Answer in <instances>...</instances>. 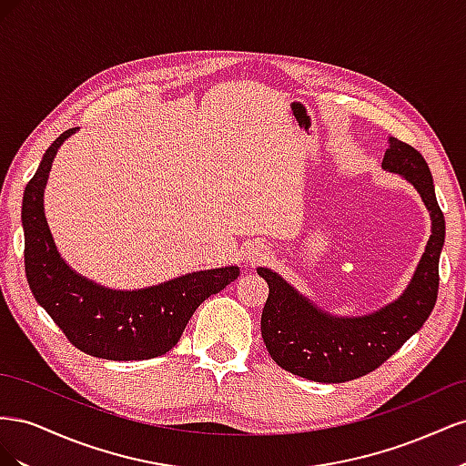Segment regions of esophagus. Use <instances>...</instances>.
Returning <instances> with one entry per match:
<instances>
[{"instance_id": "esophagus-1", "label": "esophagus", "mask_w": 466, "mask_h": 466, "mask_svg": "<svg viewBox=\"0 0 466 466\" xmlns=\"http://www.w3.org/2000/svg\"><path fill=\"white\" fill-rule=\"evenodd\" d=\"M266 255H268V248H266L264 245L252 243V245L247 248V252H245V258H247L248 262H260V260L266 258Z\"/></svg>"}]
</instances>
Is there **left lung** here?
<instances>
[{
    "instance_id": "obj_1",
    "label": "left lung",
    "mask_w": 466,
    "mask_h": 466,
    "mask_svg": "<svg viewBox=\"0 0 466 466\" xmlns=\"http://www.w3.org/2000/svg\"><path fill=\"white\" fill-rule=\"evenodd\" d=\"M380 167L410 182L431 219L424 255L397 299L373 313L340 317L324 311L270 268H257L270 289L260 320L264 344L279 368L293 375L317 383H344L368 375L416 334L433 311L445 218L435 198L430 167L412 146L397 137H389Z\"/></svg>"
}]
</instances>
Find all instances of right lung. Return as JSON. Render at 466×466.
Here are the masks:
<instances>
[{"label":"right lung","instance_id":"right-lung-1","mask_svg":"<svg viewBox=\"0 0 466 466\" xmlns=\"http://www.w3.org/2000/svg\"><path fill=\"white\" fill-rule=\"evenodd\" d=\"M64 132L46 149L23 194L25 272L36 303L67 340L93 358L151 360L175 348L190 317L209 295L238 278V266L211 268L139 289H112L77 274L58 252L45 216V190Z\"/></svg>","mask_w":466,"mask_h":466}]
</instances>
